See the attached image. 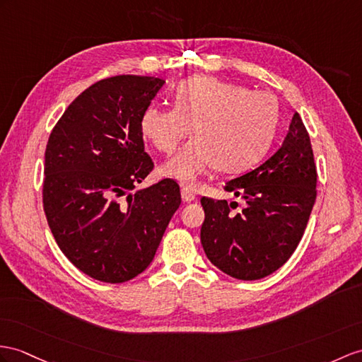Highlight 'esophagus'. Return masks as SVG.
<instances>
[{
	"label": "esophagus",
	"mask_w": 362,
	"mask_h": 362,
	"mask_svg": "<svg viewBox=\"0 0 362 362\" xmlns=\"http://www.w3.org/2000/svg\"><path fill=\"white\" fill-rule=\"evenodd\" d=\"M181 198H182V201L192 202V201H195L197 195H195V193H193L190 189H187V187H182V189H181Z\"/></svg>",
	"instance_id": "esophagus-1"
}]
</instances>
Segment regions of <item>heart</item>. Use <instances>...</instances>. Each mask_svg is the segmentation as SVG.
I'll return each instance as SVG.
<instances>
[{
	"instance_id": "b5f03b06",
	"label": "heart",
	"mask_w": 362,
	"mask_h": 362,
	"mask_svg": "<svg viewBox=\"0 0 362 362\" xmlns=\"http://www.w3.org/2000/svg\"><path fill=\"white\" fill-rule=\"evenodd\" d=\"M173 107L148 105L141 115V134L163 153H172L193 130V136L163 172L195 187L218 165L241 172L261 160L275 135L279 107L267 92L214 76L184 79L173 92Z\"/></svg>"
}]
</instances>
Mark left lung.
I'll return each mask as SVG.
<instances>
[{
	"mask_svg": "<svg viewBox=\"0 0 362 362\" xmlns=\"http://www.w3.org/2000/svg\"><path fill=\"white\" fill-rule=\"evenodd\" d=\"M316 180L310 136L295 112L276 153L224 186L244 198L241 211H232L238 202L201 198L206 214L201 244L210 262L243 281L261 279L284 266L304 235Z\"/></svg>",
	"mask_w": 362,
	"mask_h": 362,
	"instance_id": "1",
	"label": "left lung"
}]
</instances>
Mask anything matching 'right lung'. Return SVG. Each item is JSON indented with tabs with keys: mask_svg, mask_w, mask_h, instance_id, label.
I'll list each match as a JSON object with an SVG mask.
<instances>
[{
	"mask_svg": "<svg viewBox=\"0 0 362 362\" xmlns=\"http://www.w3.org/2000/svg\"><path fill=\"white\" fill-rule=\"evenodd\" d=\"M164 83L136 75L101 79L70 103L47 141L49 227L67 259L103 283H126L151 266L181 204L170 178L131 193L153 170L141 115Z\"/></svg>",
	"mask_w": 362,
	"mask_h": 362,
	"instance_id": "add662e5",
	"label": "right lung"
}]
</instances>
